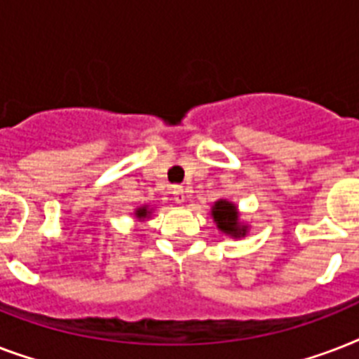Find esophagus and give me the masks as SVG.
Instances as JSON below:
<instances>
[{
    "mask_svg": "<svg viewBox=\"0 0 359 359\" xmlns=\"http://www.w3.org/2000/svg\"><path fill=\"white\" fill-rule=\"evenodd\" d=\"M184 188H182V186H173V201L180 205V203H184Z\"/></svg>",
    "mask_w": 359,
    "mask_h": 359,
    "instance_id": "esophagus-1",
    "label": "esophagus"
}]
</instances>
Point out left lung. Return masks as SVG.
Segmentation results:
<instances>
[{
	"mask_svg": "<svg viewBox=\"0 0 359 359\" xmlns=\"http://www.w3.org/2000/svg\"><path fill=\"white\" fill-rule=\"evenodd\" d=\"M210 216L218 231L231 238H244L250 233V225L242 222L238 207L229 199H218L214 203L210 208Z\"/></svg>",
	"mask_w": 359,
	"mask_h": 359,
	"instance_id": "obj_1",
	"label": "left lung"
}]
</instances>
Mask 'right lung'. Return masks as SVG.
Listing matches in <instances>:
<instances>
[{
    "instance_id": "add662e5",
    "label": "right lung",
    "mask_w": 359,
    "mask_h": 359,
    "mask_svg": "<svg viewBox=\"0 0 359 359\" xmlns=\"http://www.w3.org/2000/svg\"><path fill=\"white\" fill-rule=\"evenodd\" d=\"M154 208H149V205H143V207L135 208L134 216L135 219H140V222H145V218H151V214Z\"/></svg>"
}]
</instances>
